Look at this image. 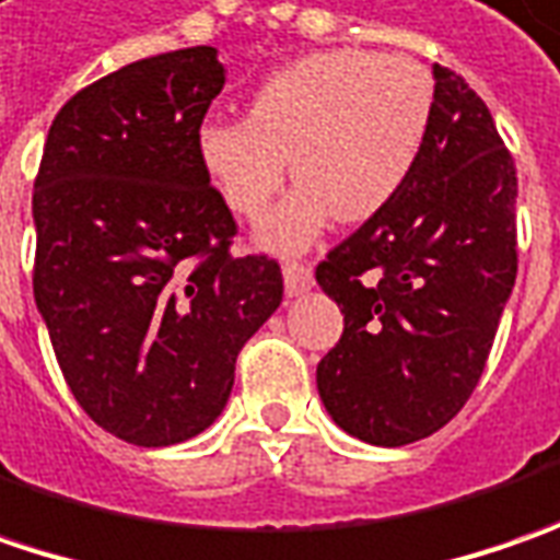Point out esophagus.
<instances>
[{
	"mask_svg": "<svg viewBox=\"0 0 560 560\" xmlns=\"http://www.w3.org/2000/svg\"><path fill=\"white\" fill-rule=\"evenodd\" d=\"M313 288V269L304 262H284V294L301 298Z\"/></svg>",
	"mask_w": 560,
	"mask_h": 560,
	"instance_id": "obj_1",
	"label": "esophagus"
}]
</instances>
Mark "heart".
I'll list each match as a JSON object with an SVG mask.
<instances>
[{"mask_svg": "<svg viewBox=\"0 0 560 560\" xmlns=\"http://www.w3.org/2000/svg\"><path fill=\"white\" fill-rule=\"evenodd\" d=\"M432 78L401 52L326 49L262 78L250 115L207 118L197 159L234 215L256 222L291 175L294 194L259 229L276 254L306 250L338 215L363 222L410 178L432 121Z\"/></svg>", "mask_w": 560, "mask_h": 560, "instance_id": "heart-1", "label": "heart"}]
</instances>
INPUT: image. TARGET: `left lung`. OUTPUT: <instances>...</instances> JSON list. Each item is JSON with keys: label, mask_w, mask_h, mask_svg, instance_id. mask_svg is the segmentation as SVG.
<instances>
[{"label": "left lung", "mask_w": 560, "mask_h": 560, "mask_svg": "<svg viewBox=\"0 0 560 560\" xmlns=\"http://www.w3.org/2000/svg\"><path fill=\"white\" fill-rule=\"evenodd\" d=\"M423 153L395 200L341 241L316 281L345 313L316 388L348 435L398 448L474 395L517 279V172L486 103L432 65Z\"/></svg>", "instance_id": "obj_1"}]
</instances>
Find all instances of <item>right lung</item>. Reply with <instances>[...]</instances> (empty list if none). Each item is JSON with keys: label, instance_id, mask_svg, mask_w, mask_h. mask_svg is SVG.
Returning <instances> with one entry per match:
<instances>
[{"label": "right lung", "instance_id": "right-lung-1", "mask_svg": "<svg viewBox=\"0 0 560 560\" xmlns=\"http://www.w3.org/2000/svg\"><path fill=\"white\" fill-rule=\"evenodd\" d=\"M225 86L219 49L140 59L74 93L34 182V301L71 395L140 448L219 420L234 360L281 304L269 256H232L234 219L197 159Z\"/></svg>", "mask_w": 560, "mask_h": 560}]
</instances>
